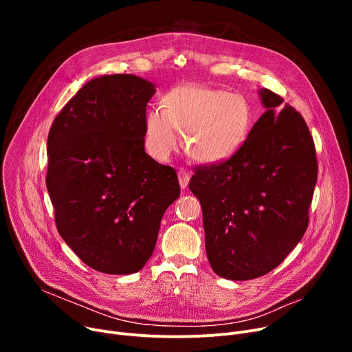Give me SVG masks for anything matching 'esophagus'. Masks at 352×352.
<instances>
[{"label":"esophagus","instance_id":"34e87169","mask_svg":"<svg viewBox=\"0 0 352 352\" xmlns=\"http://www.w3.org/2000/svg\"><path fill=\"white\" fill-rule=\"evenodd\" d=\"M178 181H179V187H181L182 190L187 188L188 182H190V173H188L187 170L181 168V170L178 171Z\"/></svg>","mask_w":352,"mask_h":352}]
</instances>
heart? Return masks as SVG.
Here are the masks:
<instances>
[{"mask_svg": "<svg viewBox=\"0 0 352 352\" xmlns=\"http://www.w3.org/2000/svg\"><path fill=\"white\" fill-rule=\"evenodd\" d=\"M161 107L148 111L144 118L145 148L157 160L170 157L181 131L194 160L223 162L241 148L252 128L250 102L226 89L179 85L164 94Z\"/></svg>", "mask_w": 352, "mask_h": 352, "instance_id": "heart-1", "label": "heart"}]
</instances>
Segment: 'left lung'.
<instances>
[{
  "instance_id": "obj_1",
  "label": "left lung",
  "mask_w": 352,
  "mask_h": 352,
  "mask_svg": "<svg viewBox=\"0 0 352 352\" xmlns=\"http://www.w3.org/2000/svg\"><path fill=\"white\" fill-rule=\"evenodd\" d=\"M267 108L228 160L194 170L206 250L214 272L254 280L278 267L308 227L318 164L309 129L275 92L260 89Z\"/></svg>"
}]
</instances>
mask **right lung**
I'll return each instance as SVG.
<instances>
[{"mask_svg": "<svg viewBox=\"0 0 352 352\" xmlns=\"http://www.w3.org/2000/svg\"><path fill=\"white\" fill-rule=\"evenodd\" d=\"M155 85L133 74L88 81L55 117L47 190L55 224L88 267L126 275L153 255L161 218L179 197L175 170L145 153Z\"/></svg>", "mask_w": 352, "mask_h": 352, "instance_id": "obj_1", "label": "right lung"}]
</instances>
